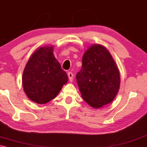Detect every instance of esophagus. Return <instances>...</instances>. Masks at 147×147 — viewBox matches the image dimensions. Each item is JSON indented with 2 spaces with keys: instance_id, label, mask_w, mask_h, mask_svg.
<instances>
[{
  "instance_id": "esophagus-1",
  "label": "esophagus",
  "mask_w": 147,
  "mask_h": 147,
  "mask_svg": "<svg viewBox=\"0 0 147 147\" xmlns=\"http://www.w3.org/2000/svg\"><path fill=\"white\" fill-rule=\"evenodd\" d=\"M67 76H68V78H69V81L70 82L73 81V80H74V75H73V74H72L71 72H68Z\"/></svg>"
}]
</instances>
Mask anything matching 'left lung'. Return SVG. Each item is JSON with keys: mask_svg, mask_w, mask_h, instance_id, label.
<instances>
[{"mask_svg": "<svg viewBox=\"0 0 147 147\" xmlns=\"http://www.w3.org/2000/svg\"><path fill=\"white\" fill-rule=\"evenodd\" d=\"M76 79L83 99L94 108L112 102L119 90L117 65L110 52L100 45H92L84 54Z\"/></svg>", "mask_w": 147, "mask_h": 147, "instance_id": "1", "label": "left lung"}]
</instances>
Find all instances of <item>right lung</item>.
Here are the masks:
<instances>
[{
    "instance_id": "right-lung-1",
    "label": "right lung",
    "mask_w": 147,
    "mask_h": 147,
    "mask_svg": "<svg viewBox=\"0 0 147 147\" xmlns=\"http://www.w3.org/2000/svg\"><path fill=\"white\" fill-rule=\"evenodd\" d=\"M52 46L40 47L28 60L23 74V87L26 95L37 104L54 99L64 84L67 75L53 55Z\"/></svg>"
}]
</instances>
